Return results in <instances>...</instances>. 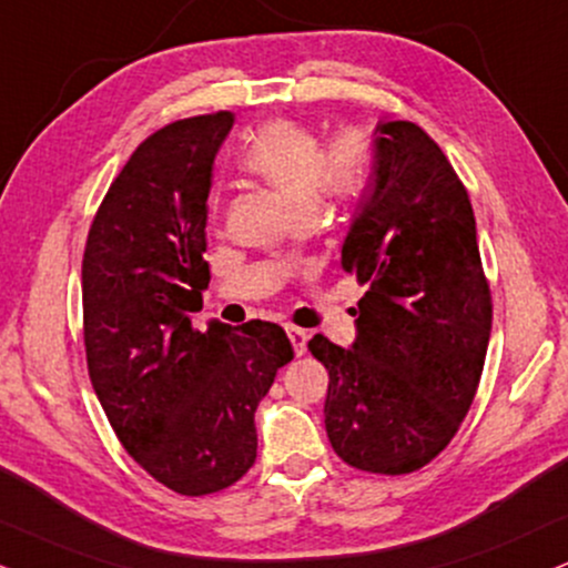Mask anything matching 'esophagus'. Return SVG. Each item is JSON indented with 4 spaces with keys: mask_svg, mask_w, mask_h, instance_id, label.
<instances>
[{
    "mask_svg": "<svg viewBox=\"0 0 568 568\" xmlns=\"http://www.w3.org/2000/svg\"><path fill=\"white\" fill-rule=\"evenodd\" d=\"M286 337H290L292 347H295V355H305L307 349V332L300 326H286Z\"/></svg>",
    "mask_w": 568,
    "mask_h": 568,
    "instance_id": "1",
    "label": "esophagus"
}]
</instances>
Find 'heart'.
<instances>
[{
    "instance_id": "obj_1",
    "label": "heart",
    "mask_w": 568,
    "mask_h": 568,
    "mask_svg": "<svg viewBox=\"0 0 568 568\" xmlns=\"http://www.w3.org/2000/svg\"><path fill=\"white\" fill-rule=\"evenodd\" d=\"M240 163L263 179L292 213L316 210L321 197H355L368 179V152L361 139H339L324 155L318 136L295 121L261 125L244 144Z\"/></svg>"
}]
</instances>
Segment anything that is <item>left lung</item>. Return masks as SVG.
I'll return each mask as SVG.
<instances>
[{
    "label": "left lung",
    "mask_w": 568,
    "mask_h": 568,
    "mask_svg": "<svg viewBox=\"0 0 568 568\" xmlns=\"http://www.w3.org/2000/svg\"><path fill=\"white\" fill-rule=\"evenodd\" d=\"M342 271L366 286L355 342H307L328 371V443L361 471L410 474L445 450L471 408L493 328L468 192L416 123H376Z\"/></svg>",
    "instance_id": "1"
}]
</instances>
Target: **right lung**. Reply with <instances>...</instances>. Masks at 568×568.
Segmentation results:
<instances>
[{
  "label": "right lung",
  "instance_id": "1",
  "mask_svg": "<svg viewBox=\"0 0 568 568\" xmlns=\"http://www.w3.org/2000/svg\"><path fill=\"white\" fill-rule=\"evenodd\" d=\"M231 125L213 113L146 136L97 210L81 268L91 387L125 453L189 498L250 471L257 403L295 358L271 321L192 326L210 284L213 160Z\"/></svg>",
  "mask_w": 568,
  "mask_h": 568
}]
</instances>
